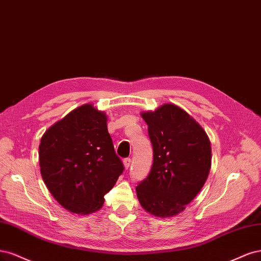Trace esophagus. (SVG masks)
<instances>
[{
  "label": "esophagus",
  "instance_id": "34e87169",
  "mask_svg": "<svg viewBox=\"0 0 261 261\" xmlns=\"http://www.w3.org/2000/svg\"><path fill=\"white\" fill-rule=\"evenodd\" d=\"M130 165H131V159L130 158H125L123 159V166H124V169L128 170L130 168Z\"/></svg>",
  "mask_w": 261,
  "mask_h": 261
}]
</instances>
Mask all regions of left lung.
Here are the masks:
<instances>
[{
    "label": "left lung",
    "instance_id": "8db88e82",
    "mask_svg": "<svg viewBox=\"0 0 261 261\" xmlns=\"http://www.w3.org/2000/svg\"><path fill=\"white\" fill-rule=\"evenodd\" d=\"M148 125L154 161L137 195L146 213L171 218L195 198L212 167V146L206 131L184 109L166 103L141 113Z\"/></svg>",
    "mask_w": 261,
    "mask_h": 261
}]
</instances>
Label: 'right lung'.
<instances>
[{
	"label": "right lung",
	"instance_id": "right-lung-1",
	"mask_svg": "<svg viewBox=\"0 0 261 261\" xmlns=\"http://www.w3.org/2000/svg\"><path fill=\"white\" fill-rule=\"evenodd\" d=\"M42 179L53 197L72 214L103 207L104 195L123 171L107 130L105 112L81 105L51 125L41 138Z\"/></svg>",
	"mask_w": 261,
	"mask_h": 261
}]
</instances>
